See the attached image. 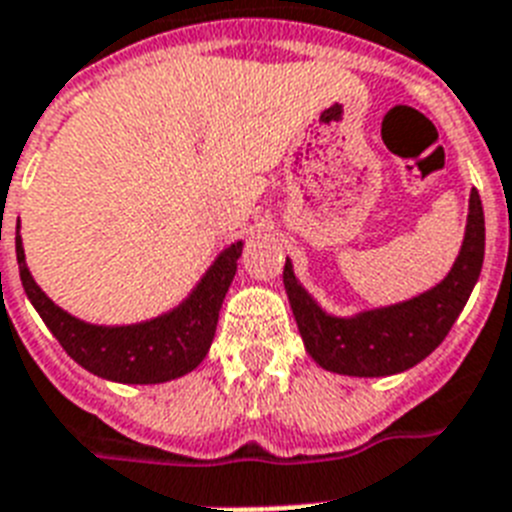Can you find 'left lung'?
I'll return each instance as SVG.
<instances>
[{"label": "left lung", "instance_id": "left-lung-1", "mask_svg": "<svg viewBox=\"0 0 512 512\" xmlns=\"http://www.w3.org/2000/svg\"><path fill=\"white\" fill-rule=\"evenodd\" d=\"M481 265L484 207L479 191L473 189L458 257L450 273L426 292L355 315H331L299 284L289 257L284 265V286L307 355L315 363L342 376L378 378L413 368L444 342L479 281Z\"/></svg>", "mask_w": 512, "mask_h": 512}]
</instances>
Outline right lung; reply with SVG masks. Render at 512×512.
<instances>
[{
  "label": "right lung",
  "instance_id": "1",
  "mask_svg": "<svg viewBox=\"0 0 512 512\" xmlns=\"http://www.w3.org/2000/svg\"><path fill=\"white\" fill-rule=\"evenodd\" d=\"M242 244L234 242L213 260L189 297L173 310L126 326H99L86 323L60 305H54L41 286L33 281L23 252V239L15 236L20 281L26 297L41 315V321L54 334L81 368L118 384H162L197 368L213 344L220 307L228 286L236 276L242 257Z\"/></svg>",
  "mask_w": 512,
  "mask_h": 512
}]
</instances>
